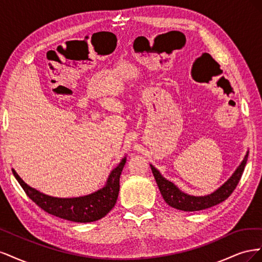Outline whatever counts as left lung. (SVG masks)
<instances>
[{"instance_id": "1", "label": "left lung", "mask_w": 262, "mask_h": 262, "mask_svg": "<svg viewBox=\"0 0 262 262\" xmlns=\"http://www.w3.org/2000/svg\"><path fill=\"white\" fill-rule=\"evenodd\" d=\"M248 153L249 152H247V154L245 155L241 165L237 167L235 172L231 177H229V179L225 182L224 185H222L213 193L204 195V196L189 195L185 192L180 191V190L173 185L171 181L165 179L161 175V172L158 171L154 166L150 165V169H152L158 189H160V191L163 195V199L165 200L166 203L170 205L171 208H175L181 211H189V212L200 211L223 202L232 194L237 184H238L242 178L246 163H247Z\"/></svg>"}]
</instances>
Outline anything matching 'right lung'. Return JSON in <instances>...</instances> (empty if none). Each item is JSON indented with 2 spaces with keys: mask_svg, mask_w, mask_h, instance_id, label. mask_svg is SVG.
Returning a JSON list of instances; mask_svg holds the SVG:
<instances>
[{
  "mask_svg": "<svg viewBox=\"0 0 262 262\" xmlns=\"http://www.w3.org/2000/svg\"><path fill=\"white\" fill-rule=\"evenodd\" d=\"M125 162L126 158L124 157L120 164L110 172L104 188L89 195L78 198H54L47 195L29 187L14 169L12 171L24 191L39 208L54 216L77 223H89L104 217L115 207L120 189L119 180Z\"/></svg>",
  "mask_w": 262,
  "mask_h": 262,
  "instance_id": "obj_1",
  "label": "right lung"
}]
</instances>
